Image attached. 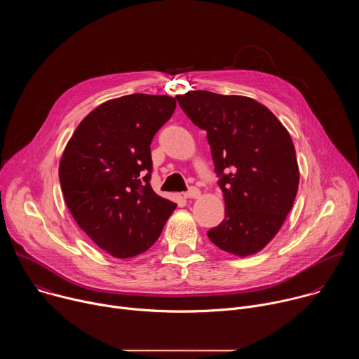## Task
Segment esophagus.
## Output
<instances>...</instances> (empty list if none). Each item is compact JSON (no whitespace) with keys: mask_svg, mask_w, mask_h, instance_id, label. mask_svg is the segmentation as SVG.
I'll list each match as a JSON object with an SVG mask.
<instances>
[{"mask_svg":"<svg viewBox=\"0 0 359 359\" xmlns=\"http://www.w3.org/2000/svg\"><path fill=\"white\" fill-rule=\"evenodd\" d=\"M186 198H197L200 196V190L197 187H190L187 191L183 194Z\"/></svg>","mask_w":359,"mask_h":359,"instance_id":"obj_1","label":"esophagus"}]
</instances>
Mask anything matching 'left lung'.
I'll use <instances>...</instances> for the list:
<instances>
[{
	"instance_id": "8db88e82",
	"label": "left lung",
	"mask_w": 359,
	"mask_h": 359,
	"mask_svg": "<svg viewBox=\"0 0 359 359\" xmlns=\"http://www.w3.org/2000/svg\"><path fill=\"white\" fill-rule=\"evenodd\" d=\"M176 99L189 119L208 132L226 203L224 220L208 237L240 257L255 254L278 233L298 190L290 133L273 112L247 96L191 90Z\"/></svg>"
}]
</instances>
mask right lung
I'll list each match as a JSON object with an SVG mask.
<instances>
[{
  "label": "right lung",
  "mask_w": 359,
  "mask_h": 359,
  "mask_svg": "<svg viewBox=\"0 0 359 359\" xmlns=\"http://www.w3.org/2000/svg\"><path fill=\"white\" fill-rule=\"evenodd\" d=\"M176 99L132 93L93 109L76 128L60 163L67 206L78 226L116 259L144 252L177 204L150 186V143Z\"/></svg>",
  "instance_id": "add662e5"
}]
</instances>
